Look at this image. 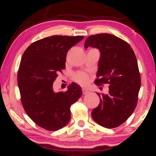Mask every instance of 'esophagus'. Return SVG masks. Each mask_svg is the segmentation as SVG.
<instances>
[{
  "mask_svg": "<svg viewBox=\"0 0 156 156\" xmlns=\"http://www.w3.org/2000/svg\"><path fill=\"white\" fill-rule=\"evenodd\" d=\"M82 92H83V94H87L89 93V91L87 89H82Z\"/></svg>",
  "mask_w": 156,
  "mask_h": 156,
  "instance_id": "esophagus-1",
  "label": "esophagus"
}]
</instances>
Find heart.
Here are the masks:
<instances>
[{
    "instance_id": "heart-1",
    "label": "heart",
    "mask_w": 156,
    "mask_h": 156,
    "mask_svg": "<svg viewBox=\"0 0 156 156\" xmlns=\"http://www.w3.org/2000/svg\"><path fill=\"white\" fill-rule=\"evenodd\" d=\"M74 80H76L78 83L80 84V85H86L88 83L89 78L87 74L83 73H76L74 76Z\"/></svg>"
}]
</instances>
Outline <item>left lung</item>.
I'll list each match as a JSON object with an SVG mask.
<instances>
[{
  "instance_id": "8db88e82",
  "label": "left lung",
  "mask_w": 156,
  "mask_h": 156,
  "mask_svg": "<svg viewBox=\"0 0 156 156\" xmlns=\"http://www.w3.org/2000/svg\"><path fill=\"white\" fill-rule=\"evenodd\" d=\"M89 46L101 52L94 83L109 85L107 94L97 93L101 101L92 117L104 128H117L130 117L137 104L141 76L136 57L128 42L109 34L89 36L84 48Z\"/></svg>"
}]
</instances>
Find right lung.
<instances>
[{"mask_svg": "<svg viewBox=\"0 0 156 156\" xmlns=\"http://www.w3.org/2000/svg\"><path fill=\"white\" fill-rule=\"evenodd\" d=\"M83 36L55 35L33 42L25 51L17 83L25 112L37 125L54 131L70 119V106L80 98L81 88L72 83L66 92H55L53 83L65 68L68 51Z\"/></svg>", "mask_w": 156, "mask_h": 156, "instance_id": "add662e5", "label": "right lung"}]
</instances>
